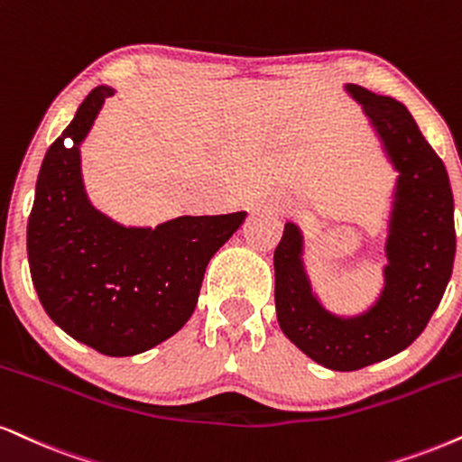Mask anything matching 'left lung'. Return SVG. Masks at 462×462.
I'll return each mask as SVG.
<instances>
[{"label": "left lung", "mask_w": 462, "mask_h": 462, "mask_svg": "<svg viewBox=\"0 0 462 462\" xmlns=\"http://www.w3.org/2000/svg\"><path fill=\"white\" fill-rule=\"evenodd\" d=\"M346 90L364 105L400 171L387 238L385 291L365 314L337 319L325 312L310 291L297 226L286 224L273 254L282 331L308 357L340 372L365 368L404 351L441 303L457 255L454 196L441 157L402 103L353 83Z\"/></svg>", "instance_id": "obj_1"}]
</instances>
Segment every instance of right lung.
I'll use <instances>...</instances> for the list:
<instances>
[{
	"label": "right lung",
	"mask_w": 462,
	"mask_h": 462,
	"mask_svg": "<svg viewBox=\"0 0 462 462\" xmlns=\"http://www.w3.org/2000/svg\"><path fill=\"white\" fill-rule=\"evenodd\" d=\"M111 94L94 88L44 154L27 219V258L55 325L94 351L129 357L191 319L207 264L245 213L178 217L150 230L122 227L94 210L83 193L77 146Z\"/></svg>",
	"instance_id": "obj_1"
}]
</instances>
